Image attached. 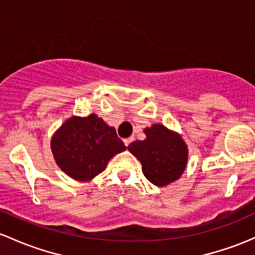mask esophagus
Segmentation results:
<instances>
[{"label": "esophagus", "instance_id": "esophagus-1", "mask_svg": "<svg viewBox=\"0 0 255 255\" xmlns=\"http://www.w3.org/2000/svg\"><path fill=\"white\" fill-rule=\"evenodd\" d=\"M133 140H134V138H133V136H129V138H126L125 140H123V141H125V145H126V146H128V145H129L130 143H132Z\"/></svg>", "mask_w": 255, "mask_h": 255}]
</instances>
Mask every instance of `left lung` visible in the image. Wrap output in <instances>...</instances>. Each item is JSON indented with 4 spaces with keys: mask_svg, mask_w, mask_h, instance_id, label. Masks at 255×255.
I'll use <instances>...</instances> for the list:
<instances>
[{
    "mask_svg": "<svg viewBox=\"0 0 255 255\" xmlns=\"http://www.w3.org/2000/svg\"><path fill=\"white\" fill-rule=\"evenodd\" d=\"M146 138L128 145L141 163L144 176L155 186H167L182 176L188 161V148L178 133L156 123L144 129Z\"/></svg>",
    "mask_w": 255,
    "mask_h": 255,
    "instance_id": "left-lung-1",
    "label": "left lung"
}]
</instances>
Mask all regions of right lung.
I'll list each match as a JSON object with an SVG mask.
<instances>
[{"instance_id": "add662e5", "label": "right lung", "mask_w": 255, "mask_h": 255, "mask_svg": "<svg viewBox=\"0 0 255 255\" xmlns=\"http://www.w3.org/2000/svg\"><path fill=\"white\" fill-rule=\"evenodd\" d=\"M55 161L69 177L87 182L106 168L110 160L126 150L116 129L95 114L72 116L51 139Z\"/></svg>"}]
</instances>
